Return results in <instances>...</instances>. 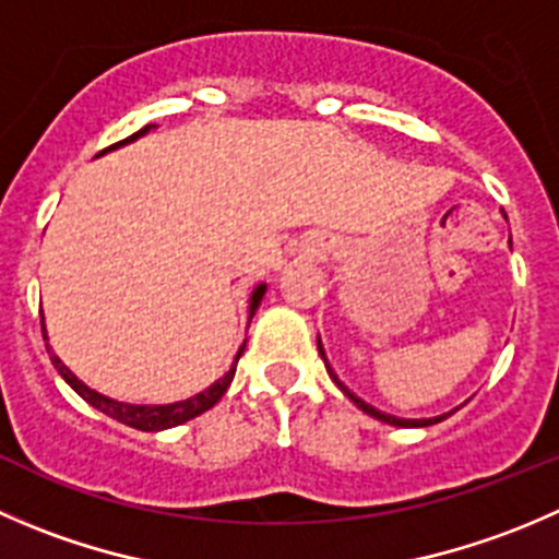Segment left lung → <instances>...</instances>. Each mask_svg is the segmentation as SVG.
<instances>
[{
    "label": "left lung",
    "mask_w": 559,
    "mask_h": 559,
    "mask_svg": "<svg viewBox=\"0 0 559 559\" xmlns=\"http://www.w3.org/2000/svg\"><path fill=\"white\" fill-rule=\"evenodd\" d=\"M317 346H319V355H322V360H324V352H322V344H319V341H317ZM324 366H328V360H324ZM328 373H330V377H333V382L338 384V388L344 390V393L349 395V399L355 401L357 406H360L362 412H368V415H371V417H377V420H384V424H390V426H431V424H440L442 417H445V415H442V417H429V420H404V417L388 415V412H379V409H373L371 404H366V401H362V399H357L355 393H349V390H346V384H344V382H338V377H335V373H333V368H330V366H328Z\"/></svg>",
    "instance_id": "left-lung-1"
}]
</instances>
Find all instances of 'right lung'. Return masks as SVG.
I'll return each mask as SVG.
<instances>
[{
    "label": "right lung",
    "instance_id": "obj_1",
    "mask_svg": "<svg viewBox=\"0 0 559 559\" xmlns=\"http://www.w3.org/2000/svg\"><path fill=\"white\" fill-rule=\"evenodd\" d=\"M150 128H155V124H144L142 130H135L133 135H128V139H122V142L111 144V147H106V150H114V147H119V144L133 142V139H139V135L147 133ZM106 150H103V153H106ZM262 295H264V286H259V289L253 292V297H251V317H253V313H257L259 302H262ZM43 338H46V328H43ZM46 349H48V355H51L53 368H57V371L62 373L64 382H68L70 388H73L75 393H79L81 399L86 401V404H92V406H95V409H100L103 415L114 417V420H119V424L130 426V429H139V431L171 429V426H180V424H186V420H191V417H197V415H202V412H207L210 406L218 404L221 395L226 393V388H229L231 379H235V366H237V362H235V366H231L229 371H226L224 377L218 379V382L210 384L207 390H202V393L191 395V399H186V401H177V404H164V406H135V404H122V401H111V399H106V395H100V393H95V390H90L84 382H79V379H75L73 373H70L68 368H64V362L59 360L57 355H53L51 346H46ZM242 349H246V346H242ZM242 349L237 352V360H240Z\"/></svg>",
    "mask_w": 559,
    "mask_h": 559
}]
</instances>
